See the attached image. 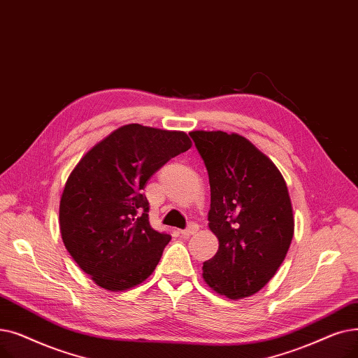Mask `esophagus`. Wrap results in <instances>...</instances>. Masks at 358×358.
Returning a JSON list of instances; mask_svg holds the SVG:
<instances>
[{
  "mask_svg": "<svg viewBox=\"0 0 358 358\" xmlns=\"http://www.w3.org/2000/svg\"><path fill=\"white\" fill-rule=\"evenodd\" d=\"M198 230H199V226H198L196 223H191L188 227H186L185 230L180 231V234H182L183 237H189V236L195 234Z\"/></svg>",
  "mask_w": 358,
  "mask_h": 358,
  "instance_id": "34e87169",
  "label": "esophagus"
}]
</instances>
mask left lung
Masks as SVG:
<instances>
[{
  "label": "left lung",
  "mask_w": 358,
  "mask_h": 358,
  "mask_svg": "<svg viewBox=\"0 0 358 358\" xmlns=\"http://www.w3.org/2000/svg\"><path fill=\"white\" fill-rule=\"evenodd\" d=\"M207 167L210 230L218 250L202 277L221 296L243 299L275 275L290 248L294 218L277 166L239 134L189 132Z\"/></svg>",
  "instance_id": "1"
}]
</instances>
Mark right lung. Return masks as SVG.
Wrapping results in <instances>:
<instances>
[{"label": "right lung", "instance_id": "right-lung-1", "mask_svg": "<svg viewBox=\"0 0 358 358\" xmlns=\"http://www.w3.org/2000/svg\"><path fill=\"white\" fill-rule=\"evenodd\" d=\"M191 145L182 131L129 124L97 143L68 176L59 202L62 242L101 288L128 290L156 269L172 237L150 226L143 189Z\"/></svg>", "mask_w": 358, "mask_h": 358}]
</instances>
